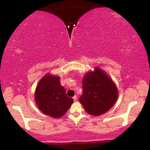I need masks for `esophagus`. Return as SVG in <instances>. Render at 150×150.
<instances>
[{"instance_id":"1","label":"esophagus","mask_w":150,"mask_h":150,"mask_svg":"<svg viewBox=\"0 0 150 150\" xmlns=\"http://www.w3.org/2000/svg\"><path fill=\"white\" fill-rule=\"evenodd\" d=\"M73 99H74V101H76V100H77V96H74Z\"/></svg>"}]
</instances>
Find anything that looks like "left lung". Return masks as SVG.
I'll use <instances>...</instances> for the list:
<instances>
[{"instance_id":"1","label":"left lung","mask_w":150,"mask_h":150,"mask_svg":"<svg viewBox=\"0 0 150 150\" xmlns=\"http://www.w3.org/2000/svg\"><path fill=\"white\" fill-rule=\"evenodd\" d=\"M83 95L79 101L85 111L92 115L105 113L117 99L115 84L99 67L86 74L83 80Z\"/></svg>"}]
</instances>
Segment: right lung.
<instances>
[{
    "label": "right lung",
    "instance_id": "obj_1",
    "mask_svg": "<svg viewBox=\"0 0 150 150\" xmlns=\"http://www.w3.org/2000/svg\"><path fill=\"white\" fill-rule=\"evenodd\" d=\"M35 102L43 113L52 117L64 115L73 103L61 85L60 77L47 74L38 83L35 93Z\"/></svg>",
    "mask_w": 150,
    "mask_h": 150
}]
</instances>
